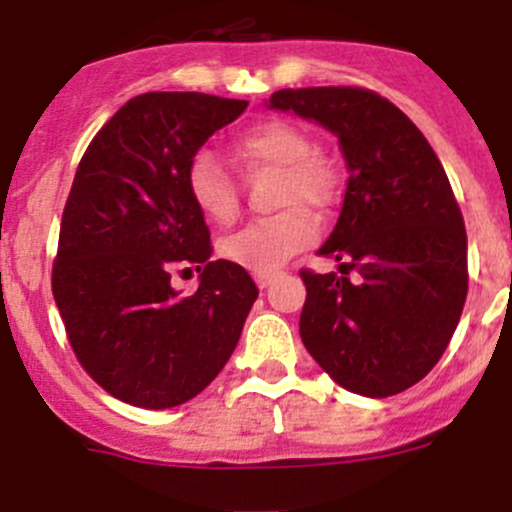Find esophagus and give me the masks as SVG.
Masks as SVG:
<instances>
[{"label": "esophagus", "instance_id": "esophagus-1", "mask_svg": "<svg viewBox=\"0 0 512 512\" xmlns=\"http://www.w3.org/2000/svg\"><path fill=\"white\" fill-rule=\"evenodd\" d=\"M272 277H275V275H272V272H257V275H255L257 287H267L272 282Z\"/></svg>", "mask_w": 512, "mask_h": 512}]
</instances>
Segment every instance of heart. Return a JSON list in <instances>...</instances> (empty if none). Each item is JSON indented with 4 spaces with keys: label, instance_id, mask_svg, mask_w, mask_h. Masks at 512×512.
Listing matches in <instances>:
<instances>
[{
    "label": "heart",
    "instance_id": "b5f03b06",
    "mask_svg": "<svg viewBox=\"0 0 512 512\" xmlns=\"http://www.w3.org/2000/svg\"><path fill=\"white\" fill-rule=\"evenodd\" d=\"M245 167L277 170L275 205L285 207L277 215L255 220L220 242V255L232 265L250 272H275L290 257L315 240V220L301 205L322 212L337 200L340 180L327 160L317 155L312 135L287 119H267L242 132L232 145ZM185 187L192 205L205 220L230 225L240 215V197L230 172L210 152L192 155L185 172Z\"/></svg>",
    "mask_w": 512,
    "mask_h": 512
}]
</instances>
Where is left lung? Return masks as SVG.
Wrapping results in <instances>:
<instances>
[{
	"label": "left lung",
	"instance_id": "8db88e82",
	"mask_svg": "<svg viewBox=\"0 0 512 512\" xmlns=\"http://www.w3.org/2000/svg\"><path fill=\"white\" fill-rule=\"evenodd\" d=\"M270 107L335 132L347 162L340 217L320 247L342 275L300 270L302 342L342 388L403 393L440 360L468 295V235L448 175L413 119L372 89H280Z\"/></svg>",
	"mask_w": 512,
	"mask_h": 512
}]
</instances>
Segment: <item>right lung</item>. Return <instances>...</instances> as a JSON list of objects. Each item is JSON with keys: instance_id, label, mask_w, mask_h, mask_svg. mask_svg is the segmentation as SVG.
<instances>
[{"instance_id": "1", "label": "right lung", "mask_w": 512, "mask_h": 512, "mask_svg": "<svg viewBox=\"0 0 512 512\" xmlns=\"http://www.w3.org/2000/svg\"><path fill=\"white\" fill-rule=\"evenodd\" d=\"M247 109L245 99L147 92L119 107L74 172L52 265L67 340L99 388L165 410L210 385L257 300L245 267L210 260V227L192 205V155ZM195 264L180 296L171 272Z\"/></svg>"}]
</instances>
